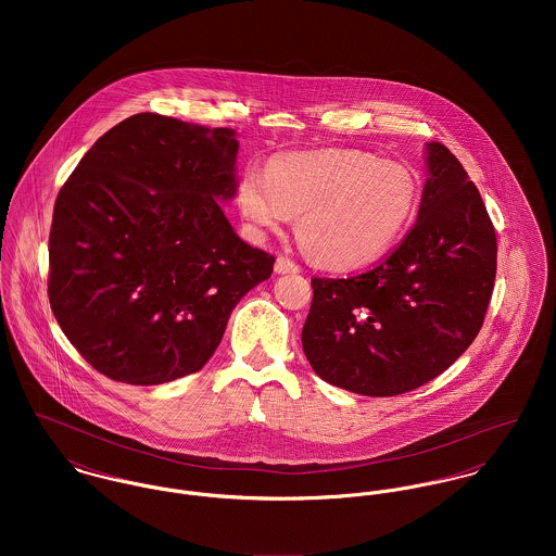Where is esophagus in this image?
I'll use <instances>...</instances> for the list:
<instances>
[{"instance_id": "esophagus-1", "label": "esophagus", "mask_w": 556, "mask_h": 556, "mask_svg": "<svg viewBox=\"0 0 556 556\" xmlns=\"http://www.w3.org/2000/svg\"><path fill=\"white\" fill-rule=\"evenodd\" d=\"M274 269H276V274H298L300 271V267L291 258H287V256H278Z\"/></svg>"}]
</instances>
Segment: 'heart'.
Wrapping results in <instances>:
<instances>
[{
	"label": "heart",
	"instance_id": "obj_1",
	"mask_svg": "<svg viewBox=\"0 0 556 556\" xmlns=\"http://www.w3.org/2000/svg\"><path fill=\"white\" fill-rule=\"evenodd\" d=\"M236 201L256 236L278 231L300 214L298 236L318 265L351 271L377 263L406 236L421 184L404 162L327 148L278 154L265 173L245 170Z\"/></svg>",
	"mask_w": 556,
	"mask_h": 556
}]
</instances>
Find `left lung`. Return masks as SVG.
<instances>
[{
    "mask_svg": "<svg viewBox=\"0 0 556 556\" xmlns=\"http://www.w3.org/2000/svg\"><path fill=\"white\" fill-rule=\"evenodd\" d=\"M415 227L375 269L313 278L304 353L323 381L397 396L447 370L476 340L496 276V238L476 184L441 143H426Z\"/></svg>",
    "mask_w": 556,
    "mask_h": 556,
    "instance_id": "obj_1",
    "label": "left lung"
}]
</instances>
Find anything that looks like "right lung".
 Segmentation results:
<instances>
[{"instance_id":"add662e5","label":"right lung","mask_w":556,"mask_h":556,"mask_svg":"<svg viewBox=\"0 0 556 556\" xmlns=\"http://www.w3.org/2000/svg\"><path fill=\"white\" fill-rule=\"evenodd\" d=\"M236 130L137 113L104 132L58 194L49 302L98 372L160 386L205 366L274 256L220 203L238 190Z\"/></svg>"}]
</instances>
